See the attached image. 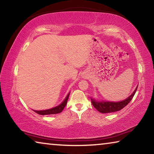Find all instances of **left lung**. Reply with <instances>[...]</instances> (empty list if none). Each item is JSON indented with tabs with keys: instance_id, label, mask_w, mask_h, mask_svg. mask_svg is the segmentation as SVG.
<instances>
[{
	"instance_id": "8db88e82",
	"label": "left lung",
	"mask_w": 154,
	"mask_h": 154,
	"mask_svg": "<svg viewBox=\"0 0 154 154\" xmlns=\"http://www.w3.org/2000/svg\"><path fill=\"white\" fill-rule=\"evenodd\" d=\"M137 88H136V90L134 91V92L130 95L128 98L125 99L124 100H122L121 102H98L96 101L94 99L91 98V102H92V105L97 109V110L102 113H111V112H116L121 110L123 109L124 106H126L128 104L130 101H131L132 98H133L135 92L137 90Z\"/></svg>"
}]
</instances>
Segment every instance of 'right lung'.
<instances>
[{"mask_svg":"<svg viewBox=\"0 0 154 154\" xmlns=\"http://www.w3.org/2000/svg\"><path fill=\"white\" fill-rule=\"evenodd\" d=\"M70 93H69V94L67 95L66 98L64 99V100L62 102L60 105L56 106V107H54L50 109H47V110H43V111H34L36 112V113L39 114V115H52V114H57V113H61L63 110V109L64 108V106H66V103H67V100L68 98H69Z\"/></svg>","mask_w":154,"mask_h":154,"instance_id":"obj_1","label":"right lung"}]
</instances>
